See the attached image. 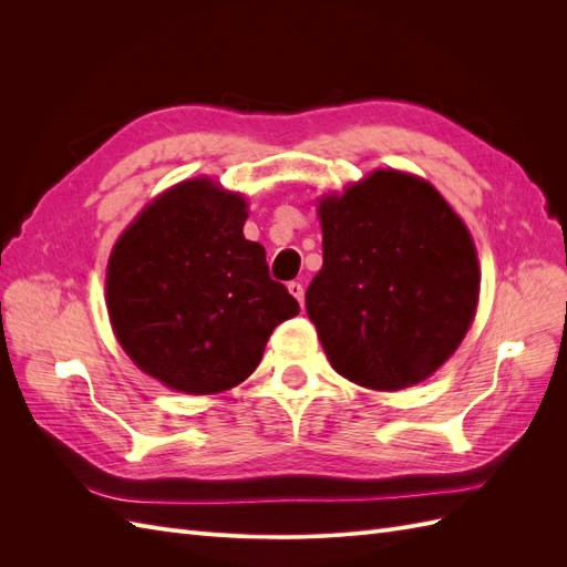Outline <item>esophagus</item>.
<instances>
[{
	"instance_id": "esophagus-1",
	"label": "esophagus",
	"mask_w": 567,
	"mask_h": 567,
	"mask_svg": "<svg viewBox=\"0 0 567 567\" xmlns=\"http://www.w3.org/2000/svg\"><path fill=\"white\" fill-rule=\"evenodd\" d=\"M288 290H290V296H293L300 305H305V288H302L300 281H290Z\"/></svg>"
}]
</instances>
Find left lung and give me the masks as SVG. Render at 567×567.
<instances>
[{
    "mask_svg": "<svg viewBox=\"0 0 567 567\" xmlns=\"http://www.w3.org/2000/svg\"><path fill=\"white\" fill-rule=\"evenodd\" d=\"M323 267L305 293L331 367L371 390L437 371L475 317L473 238L435 188L375 169L319 203Z\"/></svg>",
    "mask_w": 567,
    "mask_h": 567,
    "instance_id": "1",
    "label": "left lung"
}]
</instances>
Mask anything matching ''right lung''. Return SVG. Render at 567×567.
I'll use <instances>...</instances> for the list:
<instances>
[{
    "label": "right lung",
    "mask_w": 567,
    "mask_h": 567,
    "mask_svg": "<svg viewBox=\"0 0 567 567\" xmlns=\"http://www.w3.org/2000/svg\"><path fill=\"white\" fill-rule=\"evenodd\" d=\"M246 200L210 179L169 188L113 248L109 315L132 362L167 388L213 394L246 381L271 331L300 312L246 241Z\"/></svg>",
    "instance_id": "1"
}]
</instances>
